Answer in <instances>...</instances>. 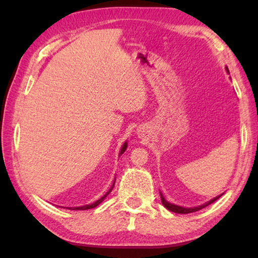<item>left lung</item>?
Listing matches in <instances>:
<instances>
[{
    "mask_svg": "<svg viewBox=\"0 0 258 258\" xmlns=\"http://www.w3.org/2000/svg\"><path fill=\"white\" fill-rule=\"evenodd\" d=\"M226 71L229 72V69L226 68ZM221 196H218V197H216V198H214V199H212L211 202H208V203H206V204H204V205H202V206H198V207H194V208H184V207H181V206H176V205H173V204H171V203H168V202H166L165 200V198L163 197V195L160 194V198H161V203H163V205L164 206L168 209V211H171V212H173V213H177V214H189V213H195V212H198V211H200V209H203V208H205V207H207L208 205H211V204H213L214 202H216V200L220 198Z\"/></svg>",
    "mask_w": 258,
    "mask_h": 258,
    "instance_id": "obj_1",
    "label": "left lung"
}]
</instances>
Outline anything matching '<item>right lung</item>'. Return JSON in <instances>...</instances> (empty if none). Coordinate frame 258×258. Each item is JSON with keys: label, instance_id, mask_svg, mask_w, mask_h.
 <instances>
[{"label": "right lung", "instance_id": "add662e5", "mask_svg": "<svg viewBox=\"0 0 258 258\" xmlns=\"http://www.w3.org/2000/svg\"><path fill=\"white\" fill-rule=\"evenodd\" d=\"M126 148H127V143H124V146H123V148H121V150H120V155H123V154H124V151L126 150ZM113 185H115V183H113L112 186L110 187V189H109V191L107 192V194L104 195L102 198H100L99 200H97V202H95V203L91 204V205H85V206H82V207H73V208L71 207V208H68V209H75V211H85V209H91V208H94V207H97L98 205H99L100 203H102V202H103V199L106 198L109 194H110L111 190L113 189Z\"/></svg>", "mask_w": 258, "mask_h": 258}]
</instances>
